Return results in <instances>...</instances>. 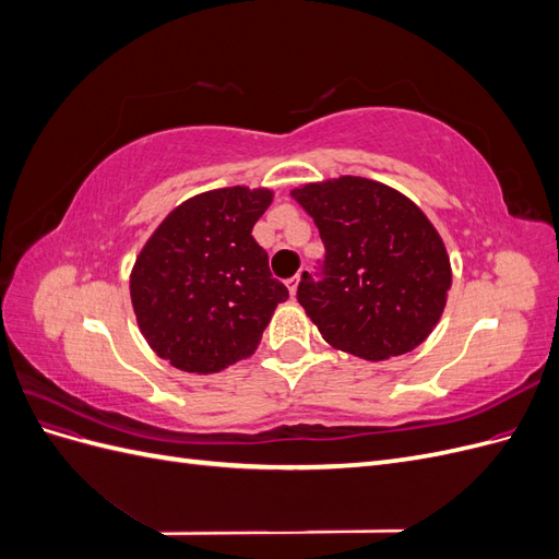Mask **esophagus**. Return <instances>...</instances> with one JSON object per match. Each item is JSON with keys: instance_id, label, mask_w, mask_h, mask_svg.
Masks as SVG:
<instances>
[{"instance_id": "1", "label": "esophagus", "mask_w": 559, "mask_h": 559, "mask_svg": "<svg viewBox=\"0 0 559 559\" xmlns=\"http://www.w3.org/2000/svg\"><path fill=\"white\" fill-rule=\"evenodd\" d=\"M298 284H300V277L296 275V277H292V280H286V289H289V294H292V298L296 296V292H298Z\"/></svg>"}]
</instances>
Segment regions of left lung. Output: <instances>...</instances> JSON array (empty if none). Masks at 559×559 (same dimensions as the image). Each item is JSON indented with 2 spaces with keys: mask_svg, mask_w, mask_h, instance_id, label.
<instances>
[{
  "mask_svg": "<svg viewBox=\"0 0 559 559\" xmlns=\"http://www.w3.org/2000/svg\"><path fill=\"white\" fill-rule=\"evenodd\" d=\"M292 198L326 247L324 280L302 273L298 302L335 347L368 361L408 354L441 319L452 267L429 216L392 186L343 175Z\"/></svg>",
  "mask_w": 559,
  "mask_h": 559,
  "instance_id": "left-lung-1",
  "label": "left lung"
}]
</instances>
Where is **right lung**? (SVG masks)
<instances>
[{"label":"right lung","instance_id":"obj_1","mask_svg":"<svg viewBox=\"0 0 559 559\" xmlns=\"http://www.w3.org/2000/svg\"><path fill=\"white\" fill-rule=\"evenodd\" d=\"M270 202L265 186L198 193L144 242L130 300L144 341L170 366L210 376L251 357L275 308L289 298L251 235Z\"/></svg>","mask_w":559,"mask_h":559}]
</instances>
